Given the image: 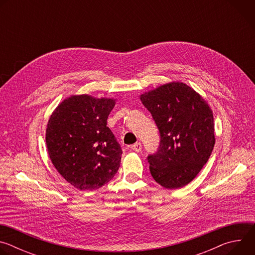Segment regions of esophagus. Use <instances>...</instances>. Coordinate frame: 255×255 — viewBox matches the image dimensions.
<instances>
[{
  "instance_id": "34e87169",
  "label": "esophagus",
  "mask_w": 255,
  "mask_h": 255,
  "mask_svg": "<svg viewBox=\"0 0 255 255\" xmlns=\"http://www.w3.org/2000/svg\"><path fill=\"white\" fill-rule=\"evenodd\" d=\"M141 143L140 142H137V143H135V144H133L132 146H131V149L133 150V151H135V152H139V151H141Z\"/></svg>"
}]
</instances>
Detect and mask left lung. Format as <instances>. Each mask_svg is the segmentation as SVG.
I'll return each instance as SVG.
<instances>
[{"label": "left lung", "mask_w": 255, "mask_h": 255, "mask_svg": "<svg viewBox=\"0 0 255 255\" xmlns=\"http://www.w3.org/2000/svg\"><path fill=\"white\" fill-rule=\"evenodd\" d=\"M160 132L156 154L148 156L157 184L187 186L208 161L215 145L213 111L205 99L181 82H170L139 96Z\"/></svg>", "instance_id": "left-lung-1"}]
</instances>
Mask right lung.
Masks as SVG:
<instances>
[{
	"mask_svg": "<svg viewBox=\"0 0 255 255\" xmlns=\"http://www.w3.org/2000/svg\"><path fill=\"white\" fill-rule=\"evenodd\" d=\"M115 104L114 98L71 95L48 119L45 139L50 160L81 191L102 188L119 169L122 150L107 126Z\"/></svg>",
	"mask_w": 255,
	"mask_h": 255,
	"instance_id": "add662e5",
	"label": "right lung"
}]
</instances>
